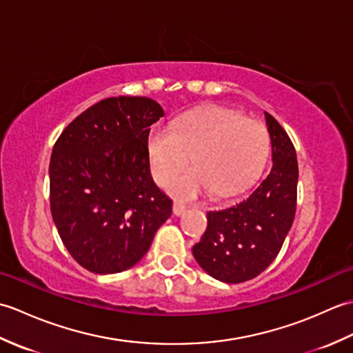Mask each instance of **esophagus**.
Masks as SVG:
<instances>
[{
    "mask_svg": "<svg viewBox=\"0 0 353 353\" xmlns=\"http://www.w3.org/2000/svg\"><path fill=\"white\" fill-rule=\"evenodd\" d=\"M185 211H186V205L182 203V201L174 200V203H172V212H174V215H182Z\"/></svg>",
    "mask_w": 353,
    "mask_h": 353,
    "instance_id": "obj_1",
    "label": "esophagus"
}]
</instances>
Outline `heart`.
Listing matches in <instances>:
<instances>
[{
  "label": "heart",
  "instance_id": "1",
  "mask_svg": "<svg viewBox=\"0 0 353 353\" xmlns=\"http://www.w3.org/2000/svg\"><path fill=\"white\" fill-rule=\"evenodd\" d=\"M194 167L177 176L168 190L194 199L211 190L228 196L249 185L270 153L267 127L223 108H203L179 118L171 127L154 125L147 139L150 170L165 185L190 159Z\"/></svg>",
  "mask_w": 353,
  "mask_h": 353
}]
</instances>
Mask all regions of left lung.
<instances>
[{
    "mask_svg": "<svg viewBox=\"0 0 353 353\" xmlns=\"http://www.w3.org/2000/svg\"><path fill=\"white\" fill-rule=\"evenodd\" d=\"M273 165L268 176L239 203L208 212V228L192 247L199 265L226 283L250 281L272 264L294 221L299 167L282 125L265 112Z\"/></svg>",
    "mask_w": 353,
    "mask_h": 353,
    "instance_id": "8db88e82",
    "label": "left lung"
}]
</instances>
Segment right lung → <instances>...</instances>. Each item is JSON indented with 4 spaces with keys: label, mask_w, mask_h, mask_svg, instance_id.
Returning a JSON list of instances; mask_svg holds the SVG:
<instances>
[{
    "label": "right lung",
    "mask_w": 353,
    "mask_h": 353,
    "mask_svg": "<svg viewBox=\"0 0 353 353\" xmlns=\"http://www.w3.org/2000/svg\"><path fill=\"white\" fill-rule=\"evenodd\" d=\"M163 109L147 97H112L80 114L50 159V208L66 250L97 274L142 259L171 215L150 174V125Z\"/></svg>",
    "instance_id": "1"
}]
</instances>
